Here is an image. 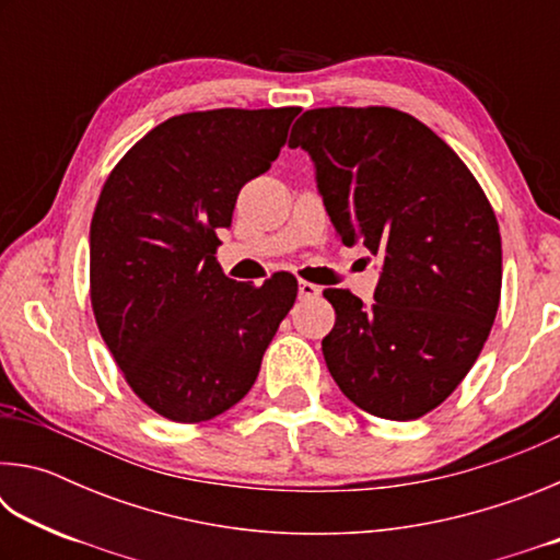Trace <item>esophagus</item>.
Masks as SVG:
<instances>
[{"instance_id":"esophagus-1","label":"esophagus","mask_w":560,"mask_h":560,"mask_svg":"<svg viewBox=\"0 0 560 560\" xmlns=\"http://www.w3.org/2000/svg\"><path fill=\"white\" fill-rule=\"evenodd\" d=\"M320 287L314 281H299V299H318Z\"/></svg>"}]
</instances>
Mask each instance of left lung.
Returning a JSON list of instances; mask_svg holds the SVG:
<instances>
[{"label":"left lung","mask_w":560,"mask_h":560,"mask_svg":"<svg viewBox=\"0 0 560 560\" xmlns=\"http://www.w3.org/2000/svg\"><path fill=\"white\" fill-rule=\"evenodd\" d=\"M291 148L316 163L343 244L383 259L375 301L326 289L330 375L383 420H417L457 390L485 348L501 299V234L485 189L438 132L387 106L314 108Z\"/></svg>","instance_id":"1"}]
</instances>
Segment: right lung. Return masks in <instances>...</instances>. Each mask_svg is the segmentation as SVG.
<instances>
[{
    "mask_svg": "<svg viewBox=\"0 0 560 560\" xmlns=\"http://www.w3.org/2000/svg\"><path fill=\"white\" fill-rule=\"evenodd\" d=\"M299 110L173 116L103 183L91 220V308L130 390L165 420L205 422L240 402L296 301L293 273L236 283L214 254L236 195L279 158Z\"/></svg>",
    "mask_w": 560,
    "mask_h": 560,
    "instance_id": "right-lung-1",
    "label": "right lung"
}]
</instances>
